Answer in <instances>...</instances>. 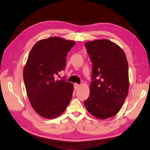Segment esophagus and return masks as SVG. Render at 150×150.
Segmentation results:
<instances>
[{
  "label": "esophagus",
  "instance_id": "34e87169",
  "mask_svg": "<svg viewBox=\"0 0 150 150\" xmlns=\"http://www.w3.org/2000/svg\"><path fill=\"white\" fill-rule=\"evenodd\" d=\"M80 88V85L79 84H77V83H74V89L75 90H78Z\"/></svg>",
  "mask_w": 150,
  "mask_h": 150
}]
</instances>
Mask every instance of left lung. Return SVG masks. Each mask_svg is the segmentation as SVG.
<instances>
[{"label":"left lung","instance_id":"obj_1","mask_svg":"<svg viewBox=\"0 0 150 150\" xmlns=\"http://www.w3.org/2000/svg\"><path fill=\"white\" fill-rule=\"evenodd\" d=\"M93 64L90 95L84 101L88 112L102 120L114 116L128 93V65L125 52L112 41L98 40L85 43Z\"/></svg>","mask_w":150,"mask_h":150}]
</instances>
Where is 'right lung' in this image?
Returning a JSON list of instances; mask_svg holds the SVG:
<instances>
[{
	"label": "right lung",
	"instance_id": "obj_1",
	"mask_svg": "<svg viewBox=\"0 0 150 150\" xmlns=\"http://www.w3.org/2000/svg\"><path fill=\"white\" fill-rule=\"evenodd\" d=\"M74 41L52 37L34 45L23 69L27 95L34 110L45 118L61 114L71 99L74 85L54 76L63 70Z\"/></svg>",
	"mask_w": 150,
	"mask_h": 150
}]
</instances>
